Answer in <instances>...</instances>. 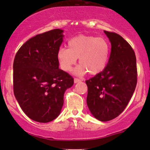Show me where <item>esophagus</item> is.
<instances>
[{"label": "esophagus", "instance_id": "esophagus-1", "mask_svg": "<svg viewBox=\"0 0 150 150\" xmlns=\"http://www.w3.org/2000/svg\"><path fill=\"white\" fill-rule=\"evenodd\" d=\"M81 81H81V79H78V78H75V79H74V82H75V83L81 82Z\"/></svg>", "mask_w": 150, "mask_h": 150}]
</instances>
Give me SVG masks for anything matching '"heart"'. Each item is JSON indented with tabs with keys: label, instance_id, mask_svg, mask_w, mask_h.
I'll return each mask as SVG.
<instances>
[{
	"label": "heart",
	"instance_id": "1",
	"mask_svg": "<svg viewBox=\"0 0 150 150\" xmlns=\"http://www.w3.org/2000/svg\"><path fill=\"white\" fill-rule=\"evenodd\" d=\"M68 48H60L57 54L60 68L69 72L79 58V65L75 69L77 75H97L104 70L110 58V46L103 38L90 35L75 36L69 39Z\"/></svg>",
	"mask_w": 150,
	"mask_h": 150
}]
</instances>
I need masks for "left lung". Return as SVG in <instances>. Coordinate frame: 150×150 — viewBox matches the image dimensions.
<instances>
[{"label":"left lung","mask_w":150,"mask_h":150,"mask_svg":"<svg viewBox=\"0 0 150 150\" xmlns=\"http://www.w3.org/2000/svg\"><path fill=\"white\" fill-rule=\"evenodd\" d=\"M111 43V53L104 69L86 81L87 105L100 121H109L122 112L137 83V59L131 45L120 35L104 31Z\"/></svg>","instance_id":"1"}]
</instances>
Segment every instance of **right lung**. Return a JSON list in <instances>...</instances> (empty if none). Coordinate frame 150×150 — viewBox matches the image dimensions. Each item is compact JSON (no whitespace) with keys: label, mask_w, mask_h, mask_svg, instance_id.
Wrapping results in <instances>:
<instances>
[{"label":"right lung","mask_w":150,"mask_h":150,"mask_svg":"<svg viewBox=\"0 0 150 150\" xmlns=\"http://www.w3.org/2000/svg\"><path fill=\"white\" fill-rule=\"evenodd\" d=\"M63 30L54 29L29 39L18 50L13 64V93L24 112L39 122L52 121L60 114L64 94L74 83L59 68L57 54Z\"/></svg>","instance_id":"right-lung-1"}]
</instances>
